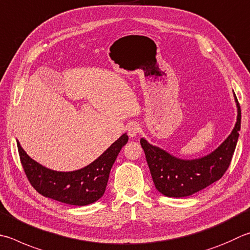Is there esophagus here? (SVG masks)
<instances>
[{"mask_svg":"<svg viewBox=\"0 0 250 250\" xmlns=\"http://www.w3.org/2000/svg\"><path fill=\"white\" fill-rule=\"evenodd\" d=\"M126 130H128V134L130 135V137L131 138H134V137H137L141 129H140L139 125L135 124V122H132V124H130L128 125V128H126Z\"/></svg>","mask_w":250,"mask_h":250,"instance_id":"34e87169","label":"esophagus"}]
</instances>
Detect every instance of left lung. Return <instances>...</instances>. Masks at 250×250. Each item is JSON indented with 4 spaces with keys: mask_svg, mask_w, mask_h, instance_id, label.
Segmentation results:
<instances>
[{
    "mask_svg": "<svg viewBox=\"0 0 250 250\" xmlns=\"http://www.w3.org/2000/svg\"><path fill=\"white\" fill-rule=\"evenodd\" d=\"M234 97L237 107V121L234 129L224 142L207 156L196 160H181L149 144L143 138L140 140L154 185L162 194L171 198L191 196L222 178L228 170L237 144L242 119L240 106L235 94Z\"/></svg>",
    "mask_w": 250,
    "mask_h": 250,
    "instance_id": "8db88e82",
    "label": "left lung"
}]
</instances>
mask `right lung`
Listing matches in <instances>:
<instances>
[{
  "mask_svg": "<svg viewBox=\"0 0 250 250\" xmlns=\"http://www.w3.org/2000/svg\"><path fill=\"white\" fill-rule=\"evenodd\" d=\"M128 139L126 133L122 134L97 160L73 171L49 169L27 155L18 141L17 147L27 178L40 194L62 203L83 207L103 197L111 167Z\"/></svg>",
  "mask_w": 250,
  "mask_h": 250,
  "instance_id": "1",
  "label": "right lung"
}]
</instances>
